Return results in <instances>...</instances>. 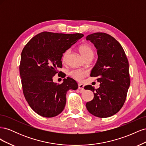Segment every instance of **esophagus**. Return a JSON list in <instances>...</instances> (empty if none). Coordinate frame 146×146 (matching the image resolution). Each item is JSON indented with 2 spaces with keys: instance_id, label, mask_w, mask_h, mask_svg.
<instances>
[{
  "instance_id": "esophagus-1",
  "label": "esophagus",
  "mask_w": 146,
  "mask_h": 146,
  "mask_svg": "<svg viewBox=\"0 0 146 146\" xmlns=\"http://www.w3.org/2000/svg\"><path fill=\"white\" fill-rule=\"evenodd\" d=\"M78 89L80 90V91L81 92H82L83 91V90H84V85H83V84H82V83L78 84Z\"/></svg>"
}]
</instances>
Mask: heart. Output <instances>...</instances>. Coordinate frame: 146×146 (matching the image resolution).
I'll return each instance as SVG.
<instances>
[{
  "instance_id": "obj_1",
  "label": "heart",
  "mask_w": 146,
  "mask_h": 146,
  "mask_svg": "<svg viewBox=\"0 0 146 146\" xmlns=\"http://www.w3.org/2000/svg\"><path fill=\"white\" fill-rule=\"evenodd\" d=\"M78 51L80 52V55L82 56L84 59L87 58H93L94 56V49L89 44H82L78 47ZM69 50H68L64 52L62 56V61L63 63L66 62L67 60L68 57L69 56ZM87 74V72L85 70L82 69H75L72 70L70 72V76L74 78L77 80H81L83 77H85Z\"/></svg>"
}]
</instances>
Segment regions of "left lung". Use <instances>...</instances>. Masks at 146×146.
<instances>
[{
  "label": "left lung",
  "instance_id": "8db88e82",
  "mask_svg": "<svg viewBox=\"0 0 146 146\" xmlns=\"http://www.w3.org/2000/svg\"><path fill=\"white\" fill-rule=\"evenodd\" d=\"M86 40L94 44L98 58L90 76L98 77V89L87 85L85 90L93 92L94 98L86 104L92 115L108 117L117 113L124 104L130 86L129 61L122 47L115 39L105 33L88 35Z\"/></svg>",
  "mask_w": 146,
  "mask_h": 146
}]
</instances>
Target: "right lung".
I'll return each instance as SVG.
<instances>
[{"mask_svg":"<svg viewBox=\"0 0 146 146\" xmlns=\"http://www.w3.org/2000/svg\"><path fill=\"white\" fill-rule=\"evenodd\" d=\"M83 36L43 32L31 39L23 48L19 71L24 95L39 115H58L64 108L68 91L78 88L73 78H64L58 85L53 82V77L58 68H62L63 54Z\"/></svg>","mask_w":146,"mask_h":146,"instance_id":"1","label":"right lung"}]
</instances>
